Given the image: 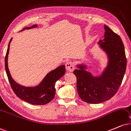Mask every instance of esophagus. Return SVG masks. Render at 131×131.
Returning <instances> with one entry per match:
<instances>
[{"mask_svg":"<svg viewBox=\"0 0 131 131\" xmlns=\"http://www.w3.org/2000/svg\"><path fill=\"white\" fill-rule=\"evenodd\" d=\"M66 67L67 70L69 72H73V70L75 69L74 65H73V62H71V61H69V62H66Z\"/></svg>","mask_w":131,"mask_h":131,"instance_id":"esophagus-1","label":"esophagus"}]
</instances>
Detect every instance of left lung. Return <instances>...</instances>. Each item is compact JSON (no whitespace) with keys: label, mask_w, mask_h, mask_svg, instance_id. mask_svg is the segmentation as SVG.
<instances>
[{"label":"left lung","mask_w":131,"mask_h":131,"mask_svg":"<svg viewBox=\"0 0 131 131\" xmlns=\"http://www.w3.org/2000/svg\"><path fill=\"white\" fill-rule=\"evenodd\" d=\"M103 40L98 43L107 53L108 65L99 77H93L86 70V66L78 65L73 73L77 77V88L84 102L99 104L108 101L117 93L123 79L127 60L123 43L120 37L107 26L104 25Z\"/></svg>","instance_id":"1"}]
</instances>
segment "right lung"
I'll return each instance as SVG.
<instances>
[{"instance_id":"obj_1","label":"right lung","mask_w":131,"mask_h":131,"mask_svg":"<svg viewBox=\"0 0 131 131\" xmlns=\"http://www.w3.org/2000/svg\"><path fill=\"white\" fill-rule=\"evenodd\" d=\"M37 27V25H33L31 27H25L22 30ZM12 38L9 41L5 58V66L8 81L10 86L15 94L18 97L29 104L33 105H45L49 103L54 99L56 93L55 83L60 79L66 72L65 66H61L46 75L42 81L35 87H25L19 85L15 82L11 76L8 68V54L9 53L10 44Z\"/></svg>"}]
</instances>
